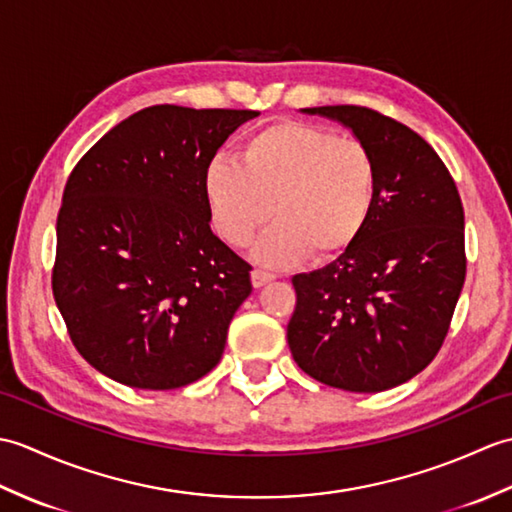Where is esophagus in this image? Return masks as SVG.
I'll list each match as a JSON object with an SVG mask.
<instances>
[{"label":"esophagus","instance_id":"esophagus-1","mask_svg":"<svg viewBox=\"0 0 512 512\" xmlns=\"http://www.w3.org/2000/svg\"><path fill=\"white\" fill-rule=\"evenodd\" d=\"M273 279H275V275H270V273H266V270H259V268H255L253 273H250V281H253L255 288H262V286L268 284V281H273Z\"/></svg>","mask_w":512,"mask_h":512}]
</instances>
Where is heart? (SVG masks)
Masks as SVG:
<instances>
[{"instance_id": "b5f03b06", "label": "heart", "mask_w": 512, "mask_h": 512, "mask_svg": "<svg viewBox=\"0 0 512 512\" xmlns=\"http://www.w3.org/2000/svg\"><path fill=\"white\" fill-rule=\"evenodd\" d=\"M378 191V162L367 145L299 121L257 129L239 162L215 156L202 171L206 211L224 242L244 248L277 217L255 244V259L266 266L345 255L372 222Z\"/></svg>"}]
</instances>
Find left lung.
<instances>
[{
    "mask_svg": "<svg viewBox=\"0 0 512 512\" xmlns=\"http://www.w3.org/2000/svg\"><path fill=\"white\" fill-rule=\"evenodd\" d=\"M301 112L341 123L367 145L380 191L345 255L292 277L288 345L319 383L376 394L420 374L449 332L466 275L462 200L440 156L407 125L358 105Z\"/></svg>",
    "mask_w": 512,
    "mask_h": 512,
    "instance_id": "obj_1",
    "label": "left lung"
}]
</instances>
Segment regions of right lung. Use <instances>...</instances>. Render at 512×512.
<instances>
[{"instance_id": "1", "label": "right lung", "mask_w": 512, "mask_h": 512, "mask_svg": "<svg viewBox=\"0 0 512 512\" xmlns=\"http://www.w3.org/2000/svg\"><path fill=\"white\" fill-rule=\"evenodd\" d=\"M253 110L154 105L70 173L52 292L79 354L136 389H176L220 363L250 266L209 226L202 171Z\"/></svg>"}]
</instances>
